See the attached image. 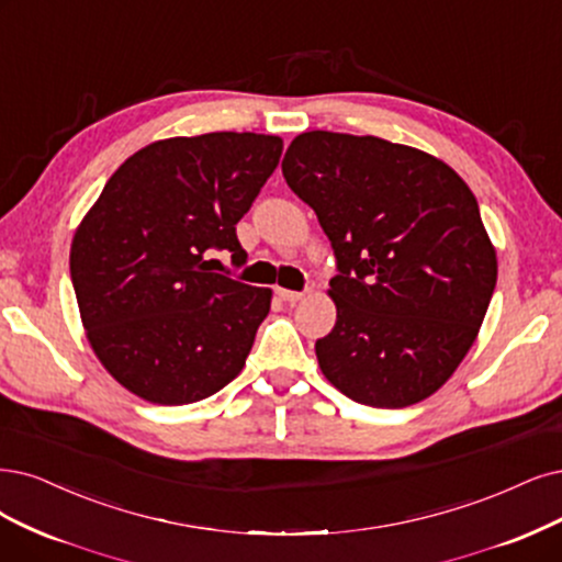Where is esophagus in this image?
<instances>
[{
  "label": "esophagus",
  "instance_id": "obj_1",
  "mask_svg": "<svg viewBox=\"0 0 562 562\" xmlns=\"http://www.w3.org/2000/svg\"><path fill=\"white\" fill-rule=\"evenodd\" d=\"M278 294H280L282 301H289V303H296L305 296L303 292H292V289H282V286H278Z\"/></svg>",
  "mask_w": 562,
  "mask_h": 562
}]
</instances>
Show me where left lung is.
Returning <instances> with one entry per match:
<instances>
[{
  "label": "left lung",
  "mask_w": 562,
  "mask_h": 562,
  "mask_svg": "<svg viewBox=\"0 0 562 562\" xmlns=\"http://www.w3.org/2000/svg\"><path fill=\"white\" fill-rule=\"evenodd\" d=\"M282 173L336 257L338 319L315 342L326 380L370 407L428 398L468 355L497 280L470 187L409 145L336 132L296 136Z\"/></svg>",
  "instance_id": "8db88e82"
}]
</instances>
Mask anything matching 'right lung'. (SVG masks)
<instances>
[{"instance_id":"1","label":"right lung","mask_w":562,"mask_h":562,"mask_svg":"<svg viewBox=\"0 0 562 562\" xmlns=\"http://www.w3.org/2000/svg\"><path fill=\"white\" fill-rule=\"evenodd\" d=\"M282 138L215 132L145 145L111 176L71 245V282L99 361L138 398L187 405L245 366L270 289L213 273L247 252L236 224L276 171Z\"/></svg>"}]
</instances>
